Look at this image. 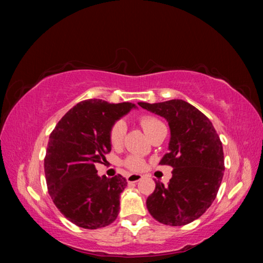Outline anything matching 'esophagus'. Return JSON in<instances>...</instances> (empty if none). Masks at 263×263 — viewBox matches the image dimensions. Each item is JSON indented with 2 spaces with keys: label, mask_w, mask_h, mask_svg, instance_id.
<instances>
[{
  "label": "esophagus",
  "mask_w": 263,
  "mask_h": 263,
  "mask_svg": "<svg viewBox=\"0 0 263 263\" xmlns=\"http://www.w3.org/2000/svg\"><path fill=\"white\" fill-rule=\"evenodd\" d=\"M141 179H142V176L140 174H130L126 177L128 183H136V182L140 181Z\"/></svg>",
  "instance_id": "1"
}]
</instances>
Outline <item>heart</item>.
I'll return each mask as SVG.
<instances>
[{
    "label": "heart",
    "instance_id": "obj_1",
    "mask_svg": "<svg viewBox=\"0 0 263 263\" xmlns=\"http://www.w3.org/2000/svg\"><path fill=\"white\" fill-rule=\"evenodd\" d=\"M140 125L142 128H144V131L146 135H147V137H149L158 127L162 126L163 124L160 121H158L157 118L149 117V116H144V117L140 118ZM126 128H127L126 123L124 121H118L112 126V128H111L110 141L114 147H118V146L122 145L124 137H125V133H126ZM125 166L133 172L142 171V169L145 168V161L144 159H141L140 157L132 155V157L127 158L125 160Z\"/></svg>",
    "mask_w": 263,
    "mask_h": 263
}]
</instances>
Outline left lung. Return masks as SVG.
Listing matches in <instances>:
<instances>
[{
    "mask_svg": "<svg viewBox=\"0 0 263 263\" xmlns=\"http://www.w3.org/2000/svg\"><path fill=\"white\" fill-rule=\"evenodd\" d=\"M142 109L168 122L171 139L161 164L174 168L168 184L155 182L146 205L154 219L182 226L194 221L215 201L224 176V152L219 136L205 115L183 100L139 102Z\"/></svg>",
    "mask_w": 263,
    "mask_h": 263,
    "instance_id": "obj_1",
    "label": "left lung"
}]
</instances>
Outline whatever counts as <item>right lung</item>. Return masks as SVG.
Instances as JSON below:
<instances>
[{
  "label": "right lung",
  "mask_w": 263,
  "mask_h": 263,
  "mask_svg": "<svg viewBox=\"0 0 263 263\" xmlns=\"http://www.w3.org/2000/svg\"><path fill=\"white\" fill-rule=\"evenodd\" d=\"M132 109L137 105L130 102L82 101L51 133L44 160L48 194L62 215L80 228H104L118 216L126 179L99 176L95 163L104 161L111 151L110 131L115 123Z\"/></svg>",
  "instance_id": "add662e5"
}]
</instances>
